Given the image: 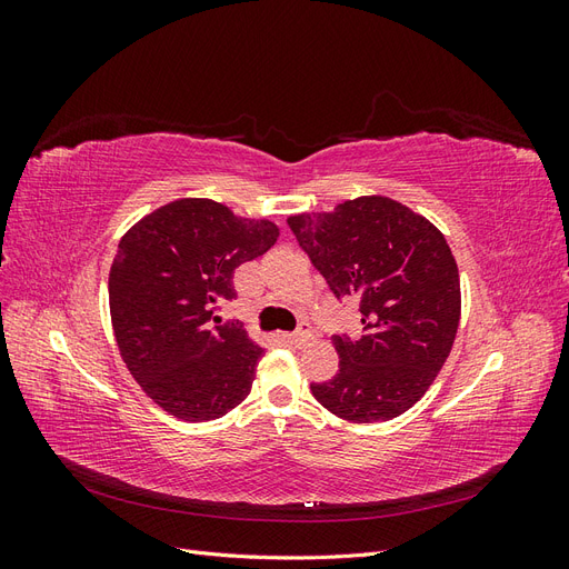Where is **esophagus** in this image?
<instances>
[{
	"mask_svg": "<svg viewBox=\"0 0 569 569\" xmlns=\"http://www.w3.org/2000/svg\"><path fill=\"white\" fill-rule=\"evenodd\" d=\"M311 337H313V335H311V325H308V322H301L297 332L282 335V339H284L287 343H295V347H303L306 341H311Z\"/></svg>",
	"mask_w": 569,
	"mask_h": 569,
	"instance_id": "1",
	"label": "esophagus"
}]
</instances>
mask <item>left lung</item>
I'll list each match as a JSON object with an SVG mask.
<instances>
[{"instance_id":"left-lung-1","label":"left lung","mask_w":569,"mask_h":569,"mask_svg":"<svg viewBox=\"0 0 569 569\" xmlns=\"http://www.w3.org/2000/svg\"><path fill=\"white\" fill-rule=\"evenodd\" d=\"M337 299H356L363 337H335L339 370L311 385L320 406L349 422H382L416 406L451 353L460 274L446 237L389 197L341 201L287 218Z\"/></svg>"}]
</instances>
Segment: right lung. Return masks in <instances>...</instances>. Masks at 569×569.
I'll list each match as a JSON object with an SVG mask.
<instances>
[{
    "instance_id": "add662e5",
    "label": "right lung",
    "mask_w": 569,
    "mask_h": 569,
    "mask_svg": "<svg viewBox=\"0 0 569 569\" xmlns=\"http://www.w3.org/2000/svg\"><path fill=\"white\" fill-rule=\"evenodd\" d=\"M280 237L272 220L234 216L213 199H176L123 234L109 274L113 337L149 399L187 422L242 403L263 349L242 325H220L232 274Z\"/></svg>"
}]
</instances>
